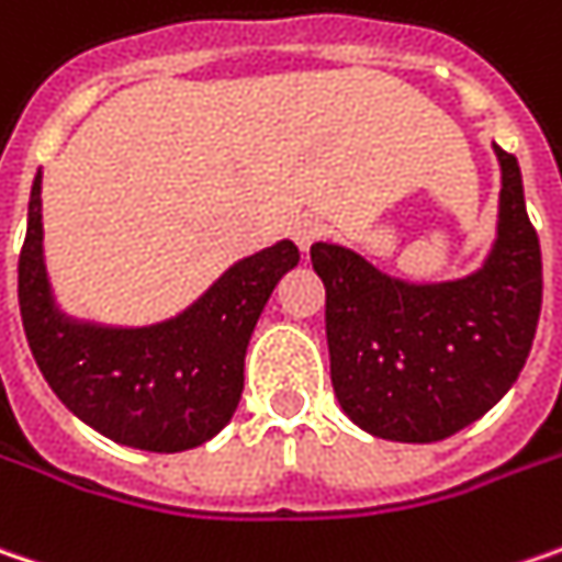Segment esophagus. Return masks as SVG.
I'll return each instance as SVG.
<instances>
[{
	"instance_id": "esophagus-1",
	"label": "esophagus",
	"mask_w": 562,
	"mask_h": 562,
	"mask_svg": "<svg viewBox=\"0 0 562 562\" xmlns=\"http://www.w3.org/2000/svg\"><path fill=\"white\" fill-rule=\"evenodd\" d=\"M291 237H294L296 246L306 252L316 239L325 237V224L319 217H296L294 227H291Z\"/></svg>"
}]
</instances>
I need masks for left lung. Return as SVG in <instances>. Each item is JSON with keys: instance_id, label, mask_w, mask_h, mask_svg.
<instances>
[{"instance_id": "left-lung-1", "label": "left lung", "mask_w": 562, "mask_h": 562, "mask_svg": "<svg viewBox=\"0 0 562 562\" xmlns=\"http://www.w3.org/2000/svg\"><path fill=\"white\" fill-rule=\"evenodd\" d=\"M503 170L496 243L459 281L407 284L345 246L316 243L325 338L341 411L367 434L436 442L484 417L519 379L541 316V243L525 211L519 160Z\"/></svg>"}]
</instances>
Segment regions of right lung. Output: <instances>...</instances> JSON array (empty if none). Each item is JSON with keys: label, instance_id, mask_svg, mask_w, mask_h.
Returning a JSON list of instances; mask_svg holds the SVG:
<instances>
[{"label": "right lung", "instance_id": "1", "mask_svg": "<svg viewBox=\"0 0 562 562\" xmlns=\"http://www.w3.org/2000/svg\"><path fill=\"white\" fill-rule=\"evenodd\" d=\"M296 262L300 249L281 239L227 268L177 319L148 328L75 323L49 294L37 173L18 256V306L43 379L75 417L132 449L183 452L234 417L252 328Z\"/></svg>", "mask_w": 562, "mask_h": 562}]
</instances>
